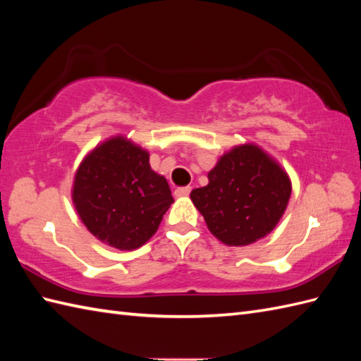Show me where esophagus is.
<instances>
[{"label": "esophagus", "instance_id": "34e87169", "mask_svg": "<svg viewBox=\"0 0 361 361\" xmlns=\"http://www.w3.org/2000/svg\"><path fill=\"white\" fill-rule=\"evenodd\" d=\"M190 192V186H183L175 189V197H188Z\"/></svg>", "mask_w": 361, "mask_h": 361}]
</instances>
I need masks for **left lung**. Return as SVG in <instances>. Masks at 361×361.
<instances>
[{"label": "left lung", "mask_w": 361, "mask_h": 361, "mask_svg": "<svg viewBox=\"0 0 361 361\" xmlns=\"http://www.w3.org/2000/svg\"><path fill=\"white\" fill-rule=\"evenodd\" d=\"M208 180L190 192V200L212 235L228 247H245L270 234L291 195L288 173L256 144L224 153Z\"/></svg>", "instance_id": "obj_1"}]
</instances>
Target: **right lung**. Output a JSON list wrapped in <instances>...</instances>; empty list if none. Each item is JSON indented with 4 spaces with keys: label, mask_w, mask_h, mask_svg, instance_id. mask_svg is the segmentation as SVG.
<instances>
[{
    "label": "right lung",
    "mask_w": 361,
    "mask_h": 361,
    "mask_svg": "<svg viewBox=\"0 0 361 361\" xmlns=\"http://www.w3.org/2000/svg\"><path fill=\"white\" fill-rule=\"evenodd\" d=\"M71 197L88 231L122 251L142 247L173 203L167 180L152 171L149 152L121 135L82 159Z\"/></svg>",
    "instance_id": "add662e5"
}]
</instances>
